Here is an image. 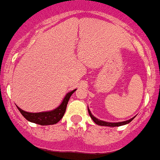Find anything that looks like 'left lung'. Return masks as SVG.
<instances>
[{"label": "left lung", "instance_id": "obj_1", "mask_svg": "<svg viewBox=\"0 0 160 160\" xmlns=\"http://www.w3.org/2000/svg\"><path fill=\"white\" fill-rule=\"evenodd\" d=\"M88 113H89V115L91 116V118H92V120L96 122V124L101 125V126H107V127H118V126H122V125H125L127 123H129V122L132 121L134 118H131V119L128 120V121H124V122H105V121H101V120H99L98 118H96V117L92 115L91 111L88 109Z\"/></svg>", "mask_w": 160, "mask_h": 160}]
</instances>
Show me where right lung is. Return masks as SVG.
<instances>
[{
  "instance_id": "add662e5",
  "label": "right lung",
  "mask_w": 160,
  "mask_h": 160,
  "mask_svg": "<svg viewBox=\"0 0 160 160\" xmlns=\"http://www.w3.org/2000/svg\"><path fill=\"white\" fill-rule=\"evenodd\" d=\"M76 91V89L72 91V92H68V94L66 95L64 99L62 101L61 105H59L58 108H56L54 110L48 112H41V113H29V112H26L23 109H19L18 107V109L19 110L22 115L28 121L34 123L39 125H52L55 124L59 122V120L61 119L65 113L66 107L68 105V100L70 98L72 94Z\"/></svg>"
}]
</instances>
